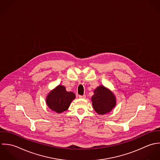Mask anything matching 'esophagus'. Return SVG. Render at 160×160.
Segmentation results:
<instances>
[{"label":"esophagus","mask_w":160,"mask_h":160,"mask_svg":"<svg viewBox=\"0 0 160 160\" xmlns=\"http://www.w3.org/2000/svg\"><path fill=\"white\" fill-rule=\"evenodd\" d=\"M86 96L85 95H79L78 98H85Z\"/></svg>","instance_id":"34e87169"}]
</instances>
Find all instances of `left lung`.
Returning <instances> with one entry per match:
<instances>
[{
	"label": "left lung",
	"instance_id": "1",
	"mask_svg": "<svg viewBox=\"0 0 160 160\" xmlns=\"http://www.w3.org/2000/svg\"><path fill=\"white\" fill-rule=\"evenodd\" d=\"M92 101L95 111L101 115L109 112L116 105V99L112 92L102 85L94 90Z\"/></svg>",
	"mask_w": 160,
	"mask_h": 160
}]
</instances>
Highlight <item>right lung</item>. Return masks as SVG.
<instances>
[{
    "label": "right lung",
    "instance_id": "add662e5",
    "mask_svg": "<svg viewBox=\"0 0 160 160\" xmlns=\"http://www.w3.org/2000/svg\"><path fill=\"white\" fill-rule=\"evenodd\" d=\"M75 98V95L71 92H67L62 85H58L50 92L46 97V104L52 111L61 113L66 111L72 100Z\"/></svg>",
    "mask_w": 160,
    "mask_h": 160
}]
</instances>
